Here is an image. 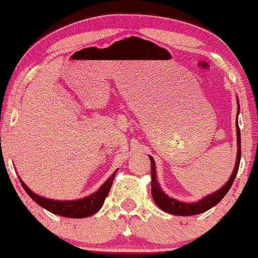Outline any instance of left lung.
<instances>
[{
  "mask_svg": "<svg viewBox=\"0 0 258 258\" xmlns=\"http://www.w3.org/2000/svg\"><path fill=\"white\" fill-rule=\"evenodd\" d=\"M238 112H239V107H238ZM237 138H238V156H237V163H235L234 170H233V174L231 178L227 181L225 186L222 188L217 190V192L213 193V195L205 197L203 198L202 201L197 202V203H181L178 201H175V199L169 198L168 196L160 189L158 182H157V176H156V164H154V160L152 157L150 156L151 159V187H152V197L153 201L158 205V208L164 210L165 213L172 214V215H178V216H190V215H197V214H202L204 211L209 210L213 207H215L216 204L222 201L223 197L227 195L229 188L232 187L233 181H234L235 176H237V172L239 169V164H240V157H241V148H240V129H239L238 122H237Z\"/></svg>",
  "mask_w": 258,
  "mask_h": 258,
  "instance_id": "obj_1",
  "label": "left lung"
}]
</instances>
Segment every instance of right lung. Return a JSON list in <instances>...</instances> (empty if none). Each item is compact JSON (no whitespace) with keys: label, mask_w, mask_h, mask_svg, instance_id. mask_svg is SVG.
<instances>
[{"label":"right lung","mask_w":258,"mask_h":258,"mask_svg":"<svg viewBox=\"0 0 258 258\" xmlns=\"http://www.w3.org/2000/svg\"><path fill=\"white\" fill-rule=\"evenodd\" d=\"M117 170L111 175L106 182L100 187L98 192L93 193L92 196L86 197L83 199H78V201H71V202H61V201H51V199H45L42 198L32 192L31 189H29V187L26 186L23 181L20 180L21 186L25 189V192L29 195L31 198L37 203L38 205H41L42 208L47 209L50 213L59 215V216H65V217H72V219H83V217L92 216L95 213H98L100 208L104 204L106 197H107L108 192H110L112 182H113V178L116 176Z\"/></svg>","instance_id":"right-lung-1"}]
</instances>
